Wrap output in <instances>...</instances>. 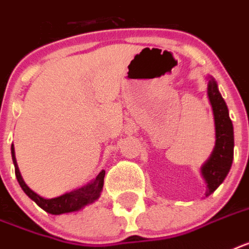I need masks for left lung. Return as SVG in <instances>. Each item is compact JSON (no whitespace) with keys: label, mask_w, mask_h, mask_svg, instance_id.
I'll use <instances>...</instances> for the list:
<instances>
[{"label":"left lung","mask_w":249,"mask_h":249,"mask_svg":"<svg viewBox=\"0 0 249 249\" xmlns=\"http://www.w3.org/2000/svg\"><path fill=\"white\" fill-rule=\"evenodd\" d=\"M207 94L211 102L215 120L216 142L211 156L201 167V173L207 184L206 197L217 189L229 173L234 156V130L233 123L229 118V110L221 97L215 79L210 76Z\"/></svg>","instance_id":"left-lung-1"}]
</instances>
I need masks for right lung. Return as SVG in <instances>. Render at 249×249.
Listing matches in <instances>:
<instances>
[{"instance_id":"right-lung-1","label":"right lung","mask_w":249,"mask_h":249,"mask_svg":"<svg viewBox=\"0 0 249 249\" xmlns=\"http://www.w3.org/2000/svg\"><path fill=\"white\" fill-rule=\"evenodd\" d=\"M11 156H13V162L15 165V175L16 179L19 181L20 187L25 192V195L33 199L40 209H43L44 211L52 215H61V213H66V212H74L79 211L83 209L84 206L90 205L96 201L97 198L100 197L101 191L104 188V178H105V170L101 171L96 177V179H93L90 183L87 185H83L82 188L74 189V191L65 193V195L60 196L56 198H43L38 196L36 192H33L25 181L23 180V178L20 175L19 167L16 163L15 159V149H14V144H11Z\"/></svg>"}]
</instances>
